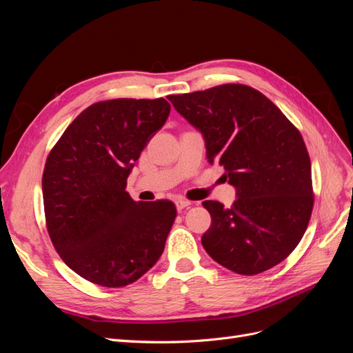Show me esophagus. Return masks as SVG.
Segmentation results:
<instances>
[{"mask_svg": "<svg viewBox=\"0 0 353 353\" xmlns=\"http://www.w3.org/2000/svg\"><path fill=\"white\" fill-rule=\"evenodd\" d=\"M190 205H191V203H190L188 200H184V199H178V200H175V206H176V209H178V210H183V209L188 208Z\"/></svg>", "mask_w": 353, "mask_h": 353, "instance_id": "esophagus-1", "label": "esophagus"}]
</instances>
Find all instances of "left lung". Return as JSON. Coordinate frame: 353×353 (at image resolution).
Masks as SVG:
<instances>
[{
    "label": "left lung",
    "instance_id": "1",
    "mask_svg": "<svg viewBox=\"0 0 353 353\" xmlns=\"http://www.w3.org/2000/svg\"><path fill=\"white\" fill-rule=\"evenodd\" d=\"M168 99L203 135L208 162L223 166L236 188L231 208L203 201L212 216L203 248L241 275L283 262L302 240L314 206L311 160L301 132L248 85L225 83Z\"/></svg>",
    "mask_w": 353,
    "mask_h": 353
}]
</instances>
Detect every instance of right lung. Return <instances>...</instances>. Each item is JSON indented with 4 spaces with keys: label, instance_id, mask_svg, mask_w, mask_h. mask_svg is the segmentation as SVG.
I'll list each match as a JSON object with an SVG mask.
<instances>
[{
    "label": "right lung",
    "instance_id": "add662e5",
    "mask_svg": "<svg viewBox=\"0 0 353 353\" xmlns=\"http://www.w3.org/2000/svg\"><path fill=\"white\" fill-rule=\"evenodd\" d=\"M169 112L165 99L95 103L48 154L42 175L47 230L60 258L82 279L123 287L162 256L175 205L135 201L125 188Z\"/></svg>",
    "mask_w": 353,
    "mask_h": 353
}]
</instances>
